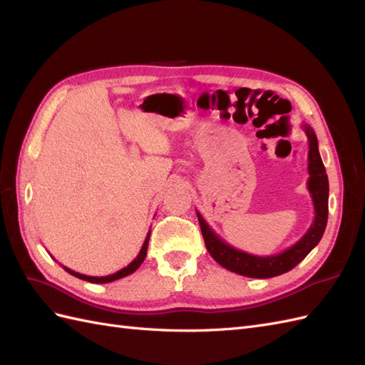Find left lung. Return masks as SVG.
Returning a JSON list of instances; mask_svg holds the SVG:
<instances>
[{
  "instance_id": "8db88e82",
  "label": "left lung",
  "mask_w": 365,
  "mask_h": 365,
  "mask_svg": "<svg viewBox=\"0 0 365 365\" xmlns=\"http://www.w3.org/2000/svg\"><path fill=\"white\" fill-rule=\"evenodd\" d=\"M303 129L309 141L307 153V190L311 193L315 216L312 225L304 233V236L295 242L292 247L284 250L274 256H252L245 251H240L228 245L227 242L219 237L213 228L207 224V220L196 210L197 220H200L202 237L205 242L207 251L220 267L251 279H269L291 271L300 263L309 252H311L318 242L322 240L327 225L329 215V180L324 169V164L318 150V140L311 126L303 125Z\"/></svg>"
}]
</instances>
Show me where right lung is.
<instances>
[{"instance_id":"right-lung-1","label":"right lung","mask_w":365,"mask_h":365,"mask_svg":"<svg viewBox=\"0 0 365 365\" xmlns=\"http://www.w3.org/2000/svg\"><path fill=\"white\" fill-rule=\"evenodd\" d=\"M149 239H150V230H149V233H148L145 242H143V247H141V250H140V252H138V256H137L134 260H132V262L128 264V267H125L123 269H120V271H117V272H114V274L103 275V277H94V275H85V274H81V272H76V271H73V269H70V268H67V267H63V264H62V268H63L65 271H67L68 274L74 275V277L86 280V282H90V283H109V282H114V280H118V279H123V277H126V275H129V274H132V272H135V271L141 267V263H143V260L146 259V254H148Z\"/></svg>"}]
</instances>
